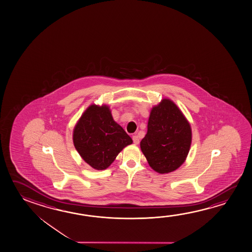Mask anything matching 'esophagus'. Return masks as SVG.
Masks as SVG:
<instances>
[{
	"mask_svg": "<svg viewBox=\"0 0 252 252\" xmlns=\"http://www.w3.org/2000/svg\"><path fill=\"white\" fill-rule=\"evenodd\" d=\"M132 139L135 145H138V144H139V137H138V136H137V135L133 136Z\"/></svg>",
	"mask_w": 252,
	"mask_h": 252,
	"instance_id": "obj_1",
	"label": "esophagus"
}]
</instances>
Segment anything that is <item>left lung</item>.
I'll return each instance as SVG.
<instances>
[{
    "instance_id": "1",
    "label": "left lung",
    "mask_w": 252,
    "mask_h": 252,
    "mask_svg": "<svg viewBox=\"0 0 252 252\" xmlns=\"http://www.w3.org/2000/svg\"><path fill=\"white\" fill-rule=\"evenodd\" d=\"M147 133L140 148L149 166L158 174H168L184 164L192 140L190 124L169 98H163L150 113Z\"/></svg>"
}]
</instances>
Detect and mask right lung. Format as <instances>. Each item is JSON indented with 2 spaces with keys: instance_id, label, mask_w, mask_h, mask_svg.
I'll list each match as a JSON object with an SVG mask.
<instances>
[{
  "instance_id": "right-lung-1",
  "label": "right lung",
  "mask_w": 252,
  "mask_h": 252,
  "mask_svg": "<svg viewBox=\"0 0 252 252\" xmlns=\"http://www.w3.org/2000/svg\"><path fill=\"white\" fill-rule=\"evenodd\" d=\"M73 143L88 165L96 170H104L133 141L113 119L110 107L92 104L74 127Z\"/></svg>"
}]
</instances>
